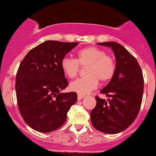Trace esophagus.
Masks as SVG:
<instances>
[{
  "mask_svg": "<svg viewBox=\"0 0 156 156\" xmlns=\"http://www.w3.org/2000/svg\"><path fill=\"white\" fill-rule=\"evenodd\" d=\"M84 97H85V95H84V94H78V100H81V99L84 98Z\"/></svg>",
  "mask_w": 156,
  "mask_h": 156,
  "instance_id": "obj_1",
  "label": "esophagus"
}]
</instances>
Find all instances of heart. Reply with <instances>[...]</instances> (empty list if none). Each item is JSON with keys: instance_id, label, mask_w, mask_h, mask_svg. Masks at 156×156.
I'll list each match as a JSON object with an SVG mask.
<instances>
[{"instance_id": "obj_1", "label": "heart", "mask_w": 156, "mask_h": 156, "mask_svg": "<svg viewBox=\"0 0 156 156\" xmlns=\"http://www.w3.org/2000/svg\"><path fill=\"white\" fill-rule=\"evenodd\" d=\"M81 66H87V76L72 81L69 85L72 90L80 94H86L95 89L99 81H109L115 75L116 65L114 59L106 54L103 49L94 46L84 48L77 53V59L64 57L61 61V68L64 74L71 79L75 78Z\"/></svg>"}]
</instances>
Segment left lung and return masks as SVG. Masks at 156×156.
I'll list each match as a JSON object with an SVG mask.
<instances>
[{"mask_svg":"<svg viewBox=\"0 0 156 156\" xmlns=\"http://www.w3.org/2000/svg\"><path fill=\"white\" fill-rule=\"evenodd\" d=\"M116 59L115 75L101 93L110 99L96 97L97 105L90 112L91 123L97 130L109 134L120 133L136 119L143 100L144 80L136 58L117 42H103Z\"/></svg>","mask_w":156,"mask_h":156,"instance_id":"obj_1","label":"left lung"}]
</instances>
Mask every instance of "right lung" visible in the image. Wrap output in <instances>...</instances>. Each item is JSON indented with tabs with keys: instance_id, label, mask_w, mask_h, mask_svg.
Here are the masks:
<instances>
[{
	"instance_id": "1",
	"label": "right lung",
	"mask_w": 156,
	"mask_h": 156,
	"mask_svg": "<svg viewBox=\"0 0 156 156\" xmlns=\"http://www.w3.org/2000/svg\"><path fill=\"white\" fill-rule=\"evenodd\" d=\"M78 44L46 41L31 49L20 63L16 76L17 104L25 122L37 131L60 127L76 103L75 92L60 93L69 84L61 61Z\"/></svg>"
}]
</instances>
